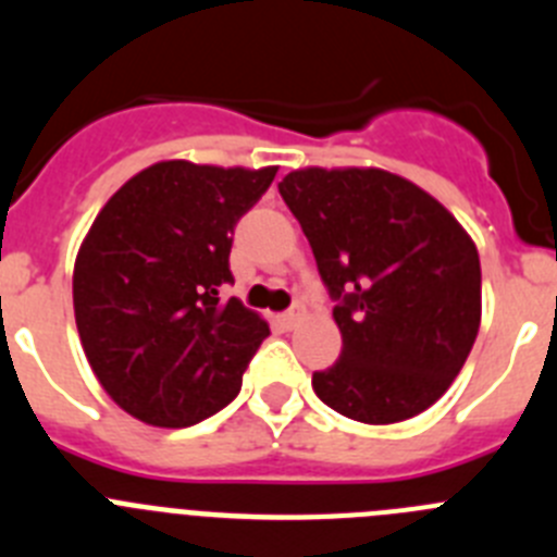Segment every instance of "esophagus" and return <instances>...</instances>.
I'll list each match as a JSON object with an SVG mask.
<instances>
[{
    "instance_id": "obj_1",
    "label": "esophagus",
    "mask_w": 557,
    "mask_h": 557,
    "mask_svg": "<svg viewBox=\"0 0 557 557\" xmlns=\"http://www.w3.org/2000/svg\"><path fill=\"white\" fill-rule=\"evenodd\" d=\"M301 318H304V309L301 307L287 309V312H284V314H278V321H282V326H287V329H293L295 323L301 321Z\"/></svg>"
}]
</instances>
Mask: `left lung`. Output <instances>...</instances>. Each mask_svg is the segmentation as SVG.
<instances>
[{
	"instance_id": "obj_1",
	"label": "left lung",
	"mask_w": 557,
	"mask_h": 557,
	"mask_svg": "<svg viewBox=\"0 0 557 557\" xmlns=\"http://www.w3.org/2000/svg\"><path fill=\"white\" fill-rule=\"evenodd\" d=\"M312 245L343 334L312 373L323 405L396 424L449 391L480 332L471 236L432 195L385 170H295L278 184Z\"/></svg>"
}]
</instances>
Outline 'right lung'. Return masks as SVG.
Instances as JSON below:
<instances>
[{"label": "right lung", "instance_id": "add662e5", "mask_svg": "<svg viewBox=\"0 0 557 557\" xmlns=\"http://www.w3.org/2000/svg\"><path fill=\"white\" fill-rule=\"evenodd\" d=\"M278 166L159 161L97 214L75 262V321L88 366L133 418L191 426L231 405L268 323L223 301L234 225Z\"/></svg>", "mask_w": 557, "mask_h": 557}]
</instances>
